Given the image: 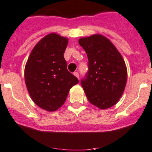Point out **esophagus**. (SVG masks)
<instances>
[{
    "mask_svg": "<svg viewBox=\"0 0 152 152\" xmlns=\"http://www.w3.org/2000/svg\"><path fill=\"white\" fill-rule=\"evenodd\" d=\"M73 75H74L76 77H77L78 79H79V73H78V72H74V73H73Z\"/></svg>",
    "mask_w": 152,
    "mask_h": 152,
    "instance_id": "34e87169",
    "label": "esophagus"
}]
</instances>
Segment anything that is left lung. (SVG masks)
<instances>
[{
	"label": "left lung",
	"mask_w": 152,
	"mask_h": 152,
	"mask_svg": "<svg viewBox=\"0 0 152 152\" xmlns=\"http://www.w3.org/2000/svg\"><path fill=\"white\" fill-rule=\"evenodd\" d=\"M88 57L89 70L81 83L89 102L101 110L118 102L125 90L127 69L113 42L102 34L79 39Z\"/></svg>",
	"instance_id": "left-lung-1"
}]
</instances>
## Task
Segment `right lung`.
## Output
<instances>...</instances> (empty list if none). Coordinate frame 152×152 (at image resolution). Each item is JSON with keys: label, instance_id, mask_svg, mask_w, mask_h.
Here are the masks:
<instances>
[{"label": "right lung", "instance_id": "right-lung-1", "mask_svg": "<svg viewBox=\"0 0 152 152\" xmlns=\"http://www.w3.org/2000/svg\"><path fill=\"white\" fill-rule=\"evenodd\" d=\"M68 39L58 34L44 37L32 49L25 66L26 85L32 101L48 112L57 110L70 89L79 83L64 58Z\"/></svg>", "mask_w": 152, "mask_h": 152}]
</instances>
